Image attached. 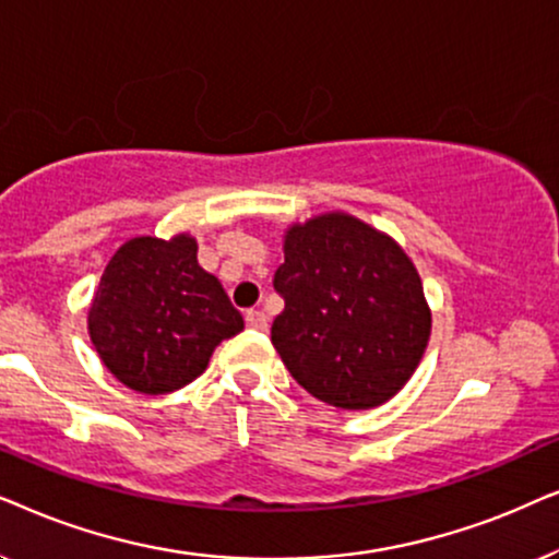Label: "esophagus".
Wrapping results in <instances>:
<instances>
[{
    "label": "esophagus",
    "mask_w": 559,
    "mask_h": 559,
    "mask_svg": "<svg viewBox=\"0 0 559 559\" xmlns=\"http://www.w3.org/2000/svg\"><path fill=\"white\" fill-rule=\"evenodd\" d=\"M245 322H248L250 330H260V332L267 330V317L260 309L245 311Z\"/></svg>",
    "instance_id": "obj_1"
}]
</instances>
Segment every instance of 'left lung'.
Wrapping results in <instances>:
<instances>
[{
    "label": "left lung",
    "instance_id": "8db88e82",
    "mask_svg": "<svg viewBox=\"0 0 559 559\" xmlns=\"http://www.w3.org/2000/svg\"><path fill=\"white\" fill-rule=\"evenodd\" d=\"M271 342L294 381L337 412L391 401L421 362L431 309L412 258L347 212L294 222L273 278Z\"/></svg>",
    "mask_w": 559,
    "mask_h": 559
}]
</instances>
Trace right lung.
Segmentation results:
<instances>
[{
	"label": "right lung",
	"instance_id": "obj_1",
	"mask_svg": "<svg viewBox=\"0 0 559 559\" xmlns=\"http://www.w3.org/2000/svg\"><path fill=\"white\" fill-rule=\"evenodd\" d=\"M197 237H132L104 267L88 304V337L104 368L147 396L197 381L214 347L242 332L217 275L197 260Z\"/></svg>",
	"mask_w": 559,
	"mask_h": 559
}]
</instances>
